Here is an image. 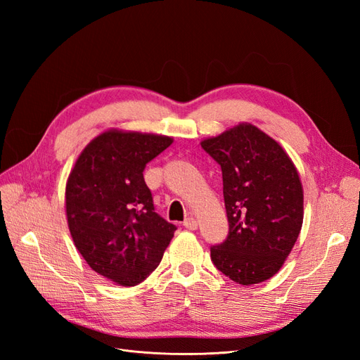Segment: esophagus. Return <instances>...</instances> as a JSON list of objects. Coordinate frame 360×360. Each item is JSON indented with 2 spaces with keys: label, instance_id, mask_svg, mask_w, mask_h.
Wrapping results in <instances>:
<instances>
[{
  "label": "esophagus",
  "instance_id": "34e87169",
  "mask_svg": "<svg viewBox=\"0 0 360 360\" xmlns=\"http://www.w3.org/2000/svg\"><path fill=\"white\" fill-rule=\"evenodd\" d=\"M183 225H184V228H188V230L193 231V230H197V228H198V221L195 219L193 216H191V217H188L186 221L183 222Z\"/></svg>",
  "mask_w": 360,
  "mask_h": 360
}]
</instances>
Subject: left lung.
Masks as SVG:
<instances>
[{"label":"left lung","instance_id":"left-lung-1","mask_svg":"<svg viewBox=\"0 0 360 360\" xmlns=\"http://www.w3.org/2000/svg\"><path fill=\"white\" fill-rule=\"evenodd\" d=\"M201 147L222 169L226 240L210 248L213 264L242 285L276 275L303 224V188L287 151L263 130L240 123Z\"/></svg>","mask_w":360,"mask_h":360}]
</instances>
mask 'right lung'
<instances>
[{"instance_id": "add662e5", "label": "right lung", "mask_w": 360, "mask_h": 360, "mask_svg": "<svg viewBox=\"0 0 360 360\" xmlns=\"http://www.w3.org/2000/svg\"><path fill=\"white\" fill-rule=\"evenodd\" d=\"M172 141L105 130L86 144L69 174L66 216L73 243L86 264L118 285L143 282L177 230L155 212L143 176L147 163Z\"/></svg>"}]
</instances>
